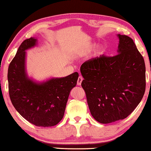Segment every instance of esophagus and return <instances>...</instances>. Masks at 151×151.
Masks as SVG:
<instances>
[{"instance_id": "esophagus-1", "label": "esophagus", "mask_w": 151, "mask_h": 151, "mask_svg": "<svg viewBox=\"0 0 151 151\" xmlns=\"http://www.w3.org/2000/svg\"><path fill=\"white\" fill-rule=\"evenodd\" d=\"M82 80H83V78H82V76H79V78H78V82H77L78 85H80V84H81Z\"/></svg>"}]
</instances>
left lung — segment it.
<instances>
[{"instance_id": "1", "label": "left lung", "mask_w": 151, "mask_h": 151, "mask_svg": "<svg viewBox=\"0 0 151 151\" xmlns=\"http://www.w3.org/2000/svg\"><path fill=\"white\" fill-rule=\"evenodd\" d=\"M117 53L88 60L80 67L91 114L109 124L127 117L143 98L146 88L144 60L133 40L117 35Z\"/></svg>"}]
</instances>
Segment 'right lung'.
Wrapping results in <instances>:
<instances>
[{
  "mask_svg": "<svg viewBox=\"0 0 151 151\" xmlns=\"http://www.w3.org/2000/svg\"><path fill=\"white\" fill-rule=\"evenodd\" d=\"M37 45L30 38L20 45L9 64L7 79L9 94L16 110L30 123L42 127H53L63 119L70 91L77 84L78 73L63 78L36 82L26 71V50Z\"/></svg>",
  "mask_w": 151,
  "mask_h": 151,
  "instance_id": "obj_1",
  "label": "right lung"
}]
</instances>
